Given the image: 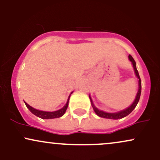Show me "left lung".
Listing matches in <instances>:
<instances>
[{
    "label": "left lung",
    "mask_w": 160,
    "mask_h": 160,
    "mask_svg": "<svg viewBox=\"0 0 160 160\" xmlns=\"http://www.w3.org/2000/svg\"><path fill=\"white\" fill-rule=\"evenodd\" d=\"M128 58H129V60L132 62V63L135 74H136L137 78H138L139 88H138V93L136 95V98H135V100L134 101L130 107L126 108V109L123 110V111H121L120 112H117V113H106V112L100 111V110H98V108H95L94 106V104H93V103H92V101L90 96H89V98H90V100H91V102H92V108H93V109H94L95 113H96L98 116H99V117H103V118H107V119H113V120L122 119V118H123V117H126V116L129 114V113H131V112L134 109H135L138 103L139 99H140V96H141V80L140 76H139L138 71V70L136 68V63H135V61L134 60V58H132V56L131 55H129V56H128Z\"/></svg>",
    "instance_id": "1"
}]
</instances>
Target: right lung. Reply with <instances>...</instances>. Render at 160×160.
Masks as SVG:
<instances>
[{"label": "right lung", "instance_id": "1", "mask_svg": "<svg viewBox=\"0 0 160 160\" xmlns=\"http://www.w3.org/2000/svg\"><path fill=\"white\" fill-rule=\"evenodd\" d=\"M70 98V96H69ZM69 98L68 99L67 103L63 108H61L60 110L56 111H53V112H47V111H38V110L34 109L32 107H31L29 104H28L26 102H25V105L26 107L28 108L29 111H30L33 114H34L37 117H40L41 119H54V118H58V117H62L65 114L66 110H67L68 106V102H69Z\"/></svg>", "mask_w": 160, "mask_h": 160}]
</instances>
